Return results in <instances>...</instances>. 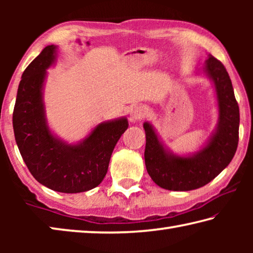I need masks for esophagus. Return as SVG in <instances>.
<instances>
[{
    "mask_svg": "<svg viewBox=\"0 0 253 253\" xmlns=\"http://www.w3.org/2000/svg\"><path fill=\"white\" fill-rule=\"evenodd\" d=\"M147 115H148V109L146 108V107H144V106L135 107L130 114V121L131 122L140 121V119L146 117Z\"/></svg>",
    "mask_w": 253,
    "mask_h": 253,
    "instance_id": "1",
    "label": "esophagus"
}]
</instances>
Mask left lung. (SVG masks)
Segmentation results:
<instances>
[{"label": "left lung", "instance_id": "8db88e82", "mask_svg": "<svg viewBox=\"0 0 253 253\" xmlns=\"http://www.w3.org/2000/svg\"><path fill=\"white\" fill-rule=\"evenodd\" d=\"M211 80L217 104V124L200 151L188 155L174 154L162 142L151 123H144L146 134L145 165L158 186L169 191H191L215 178L232 161L239 142V106L224 66L212 55L195 75Z\"/></svg>", "mask_w": 253, "mask_h": 253}]
</instances>
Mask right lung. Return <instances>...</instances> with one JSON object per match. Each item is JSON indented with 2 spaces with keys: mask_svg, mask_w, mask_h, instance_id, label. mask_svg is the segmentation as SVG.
I'll return each mask as SVG.
<instances>
[{
  "mask_svg": "<svg viewBox=\"0 0 253 253\" xmlns=\"http://www.w3.org/2000/svg\"><path fill=\"white\" fill-rule=\"evenodd\" d=\"M57 57V45L45 46L21 77L13 110L15 142L38 182L61 193H80L95 188L106 176L128 121L121 117L102 122L75 144L55 135L46 119L43 93L46 70Z\"/></svg>",
  "mask_w": 253,
  "mask_h": 253,
  "instance_id": "right-lung-1",
  "label": "right lung"
}]
</instances>
